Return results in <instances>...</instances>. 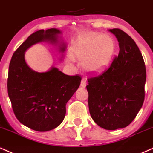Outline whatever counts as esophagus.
<instances>
[{"mask_svg": "<svg viewBox=\"0 0 153 153\" xmlns=\"http://www.w3.org/2000/svg\"><path fill=\"white\" fill-rule=\"evenodd\" d=\"M86 86H87V82H86L85 79H82V82H81V84H80V87L82 88H85Z\"/></svg>", "mask_w": 153, "mask_h": 153, "instance_id": "1", "label": "esophagus"}]
</instances>
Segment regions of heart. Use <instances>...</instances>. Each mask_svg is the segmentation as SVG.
<instances>
[{
	"label": "heart",
	"mask_w": 153,
	"mask_h": 153,
	"mask_svg": "<svg viewBox=\"0 0 153 153\" xmlns=\"http://www.w3.org/2000/svg\"><path fill=\"white\" fill-rule=\"evenodd\" d=\"M71 51L72 54L67 55L68 62H74L75 57L82 61L84 71L98 74L104 72L112 62L115 44L108 34L91 32L79 38L73 45Z\"/></svg>",
	"instance_id": "1"
}]
</instances>
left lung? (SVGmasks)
<instances>
[{
    "instance_id": "1",
    "label": "left lung",
    "mask_w": 153,
    "mask_h": 153,
    "mask_svg": "<svg viewBox=\"0 0 153 153\" xmlns=\"http://www.w3.org/2000/svg\"><path fill=\"white\" fill-rule=\"evenodd\" d=\"M120 51L102 75L88 79L89 109L97 125L108 130L128 126L143 105L146 69L133 39L118 28L109 29Z\"/></svg>"
}]
</instances>
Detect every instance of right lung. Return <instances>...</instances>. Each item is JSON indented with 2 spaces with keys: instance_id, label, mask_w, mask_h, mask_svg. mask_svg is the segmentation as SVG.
<instances>
[{
  "instance_id": "add662e5",
  "label": "right lung",
  "mask_w": 153,
  "mask_h": 153,
  "mask_svg": "<svg viewBox=\"0 0 153 153\" xmlns=\"http://www.w3.org/2000/svg\"><path fill=\"white\" fill-rule=\"evenodd\" d=\"M62 30L57 28L34 32L14 52L9 65L8 93L13 110L19 121L39 132H46L61 125L66 114V105L76 92L82 79L68 76L51 66L38 72L28 66L25 52L33 45L46 42L65 51ZM63 55L59 60L62 62Z\"/></svg>"
}]
</instances>
